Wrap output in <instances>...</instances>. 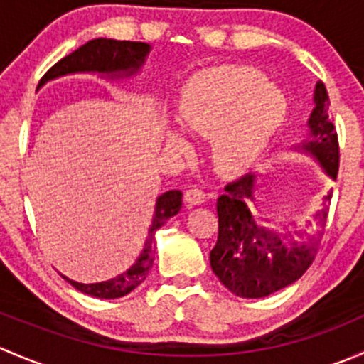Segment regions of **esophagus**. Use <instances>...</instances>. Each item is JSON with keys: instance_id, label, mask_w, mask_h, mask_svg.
<instances>
[{"instance_id": "esophagus-1", "label": "esophagus", "mask_w": 364, "mask_h": 364, "mask_svg": "<svg viewBox=\"0 0 364 364\" xmlns=\"http://www.w3.org/2000/svg\"><path fill=\"white\" fill-rule=\"evenodd\" d=\"M205 199H208V193L203 192V190H199V188H190V190H186V193H185V200L190 205L203 204Z\"/></svg>"}]
</instances>
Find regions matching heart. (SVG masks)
Listing matches in <instances>:
<instances>
[{
	"label": "heart",
	"instance_id": "heart-1",
	"mask_svg": "<svg viewBox=\"0 0 364 364\" xmlns=\"http://www.w3.org/2000/svg\"><path fill=\"white\" fill-rule=\"evenodd\" d=\"M284 91L250 67H222L200 72L183 90L179 119L190 134L213 137V161L220 171H237L259 155L287 116ZM167 142L186 151L179 132Z\"/></svg>",
	"mask_w": 364,
	"mask_h": 364
}]
</instances>
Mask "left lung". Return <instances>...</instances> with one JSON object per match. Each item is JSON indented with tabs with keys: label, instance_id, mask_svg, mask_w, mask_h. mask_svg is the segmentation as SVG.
I'll return each mask as SVG.
<instances>
[{
	"label": "left lung",
	"instance_id": "left-lung-1",
	"mask_svg": "<svg viewBox=\"0 0 364 364\" xmlns=\"http://www.w3.org/2000/svg\"><path fill=\"white\" fill-rule=\"evenodd\" d=\"M315 107L308 119L310 134L297 146L321 164L329 178L338 174V135L329 119V97L326 86L317 82ZM259 174L248 172L225 186L216 200L218 240L209 253L213 273L240 297H266L303 277L317 255L322 230L328 222L331 192L324 197V208L301 229L273 230L262 225L255 211V190Z\"/></svg>",
	"mask_w": 364,
	"mask_h": 364
}]
</instances>
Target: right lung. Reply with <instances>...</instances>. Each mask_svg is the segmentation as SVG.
<instances>
[{"instance_id":"1","label":"right lung","mask_w":364,"mask_h":364,"mask_svg":"<svg viewBox=\"0 0 364 364\" xmlns=\"http://www.w3.org/2000/svg\"><path fill=\"white\" fill-rule=\"evenodd\" d=\"M149 49H151L149 43L144 42H128V40L112 38L90 40L77 50H73L72 54L58 61L54 67H50L49 72L40 79L38 87H42L49 80L58 79V77L79 72L100 73V75H107L109 79L132 77L144 65ZM181 204L183 193L179 190H168V192L161 193L156 199L155 215H153V222L151 227H149L148 237H146L144 248H142L141 255L135 260L134 266L128 267L124 273L117 274L111 280L98 282V284H79V282L70 280L67 277L63 278L77 291L84 292L87 296L100 297V299H116V297L130 294L135 287H139L146 280L149 269L153 267V260H155V255H153L155 253V232L168 218L178 215Z\"/></svg>"}]
</instances>
